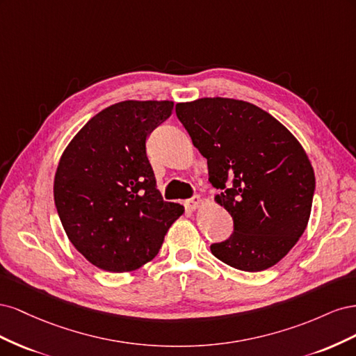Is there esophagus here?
I'll use <instances>...</instances> for the list:
<instances>
[{
  "label": "esophagus",
  "instance_id": "esophagus-1",
  "mask_svg": "<svg viewBox=\"0 0 356 356\" xmlns=\"http://www.w3.org/2000/svg\"><path fill=\"white\" fill-rule=\"evenodd\" d=\"M200 204H202V197L199 196V195H195V196H193L191 199H188L187 200V207H188V209H197L199 207H200Z\"/></svg>",
  "mask_w": 356,
  "mask_h": 356
}]
</instances>
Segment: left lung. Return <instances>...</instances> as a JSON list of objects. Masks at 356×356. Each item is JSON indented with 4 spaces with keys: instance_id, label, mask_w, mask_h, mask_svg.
Instances as JSON below:
<instances>
[{
    "instance_id": "left-lung-1",
    "label": "left lung",
    "mask_w": 356,
    "mask_h": 356,
    "mask_svg": "<svg viewBox=\"0 0 356 356\" xmlns=\"http://www.w3.org/2000/svg\"><path fill=\"white\" fill-rule=\"evenodd\" d=\"M178 120L208 160L215 196L233 218L229 239L211 252L243 272H261L306 230L315 174L297 139L258 106L227 98L177 104Z\"/></svg>"
}]
</instances>
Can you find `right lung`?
<instances>
[{
    "label": "right lung",
    "instance_id": "obj_1",
    "mask_svg": "<svg viewBox=\"0 0 356 356\" xmlns=\"http://www.w3.org/2000/svg\"><path fill=\"white\" fill-rule=\"evenodd\" d=\"M170 101L114 104L84 124L62 154L55 204L71 243L106 272H131L157 255L182 207L165 202L147 139Z\"/></svg>",
    "mask_w": 356,
    "mask_h": 356
}]
</instances>
